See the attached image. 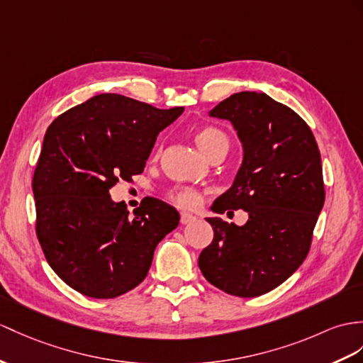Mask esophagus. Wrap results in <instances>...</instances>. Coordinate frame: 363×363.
Returning a JSON list of instances; mask_svg holds the SVG:
<instances>
[{
  "mask_svg": "<svg viewBox=\"0 0 363 363\" xmlns=\"http://www.w3.org/2000/svg\"><path fill=\"white\" fill-rule=\"evenodd\" d=\"M196 222V217H194L192 214H189V212H180V223L182 225H188V223H192Z\"/></svg>",
  "mask_w": 363,
  "mask_h": 363,
  "instance_id": "34e87169",
  "label": "esophagus"
}]
</instances>
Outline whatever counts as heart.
Returning a JSON list of instances; mask_svg holds the SVG:
<instances>
[{"mask_svg":"<svg viewBox=\"0 0 363 363\" xmlns=\"http://www.w3.org/2000/svg\"><path fill=\"white\" fill-rule=\"evenodd\" d=\"M194 140H196L200 151L206 157L211 155L218 147L229 146V141L228 137L225 135V132L214 126H205L199 129L196 132V135H194ZM169 199L175 205H179L182 208H196L200 205L201 194L194 188H175L169 192Z\"/></svg>","mask_w":363,"mask_h":363,"instance_id":"b5f03b06","label":"heart"}]
</instances>
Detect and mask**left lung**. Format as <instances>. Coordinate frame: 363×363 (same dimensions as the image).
Wrapping results in <instances>:
<instances>
[{"mask_svg":"<svg viewBox=\"0 0 363 363\" xmlns=\"http://www.w3.org/2000/svg\"><path fill=\"white\" fill-rule=\"evenodd\" d=\"M209 115L231 121L243 146L233 186L211 209H243L250 218L243 226L206 218L214 238L199 267L225 293L257 297L293 276L309 252L325 203L320 152L303 118L267 94H234Z\"/></svg>","mask_w":363,"mask_h":363,"instance_id":"8db88e82","label":"left lung"}]
</instances>
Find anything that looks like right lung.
Wrapping results in <instances>:
<instances>
[{"instance_id":"1","label":"right lung","mask_w":363,"mask_h":363,"mask_svg":"<svg viewBox=\"0 0 363 363\" xmlns=\"http://www.w3.org/2000/svg\"><path fill=\"white\" fill-rule=\"evenodd\" d=\"M183 111L100 94L48 128L32 180L35 226L50 268L78 293L113 298L134 289L157 245L179 226L167 203L146 197L129 216L109 189L143 172L157 135Z\"/></svg>"}]
</instances>
